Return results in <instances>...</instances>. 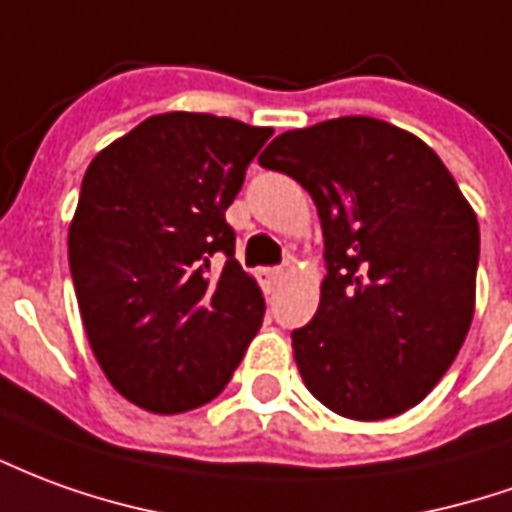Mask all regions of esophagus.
I'll return each mask as SVG.
<instances>
[{
    "instance_id": "esophagus-1",
    "label": "esophagus",
    "mask_w": 512,
    "mask_h": 512,
    "mask_svg": "<svg viewBox=\"0 0 512 512\" xmlns=\"http://www.w3.org/2000/svg\"><path fill=\"white\" fill-rule=\"evenodd\" d=\"M282 277H285V271H282V268H263V271H260V282H263V288H266V291H274V288L282 282Z\"/></svg>"
}]
</instances>
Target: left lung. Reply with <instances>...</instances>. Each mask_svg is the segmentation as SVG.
Listing matches in <instances>:
<instances>
[{"instance_id": "8db88e82", "label": "left lung", "mask_w": 512, "mask_h": 512, "mask_svg": "<svg viewBox=\"0 0 512 512\" xmlns=\"http://www.w3.org/2000/svg\"><path fill=\"white\" fill-rule=\"evenodd\" d=\"M260 166L305 188L324 232L318 310L291 335L307 391L355 421L418 405L477 305L480 224L455 177L413 132L371 116L282 132Z\"/></svg>"}]
</instances>
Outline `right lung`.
Returning <instances> with one entry per match:
<instances>
[{
    "label": "right lung",
    "mask_w": 512,
    "mask_h": 512,
    "mask_svg": "<svg viewBox=\"0 0 512 512\" xmlns=\"http://www.w3.org/2000/svg\"><path fill=\"white\" fill-rule=\"evenodd\" d=\"M271 127L160 113L91 160L69 224L82 327L107 382L149 413L216 399L263 324L224 219ZM228 263L219 275L212 260Z\"/></svg>",
    "instance_id": "right-lung-1"
}]
</instances>
